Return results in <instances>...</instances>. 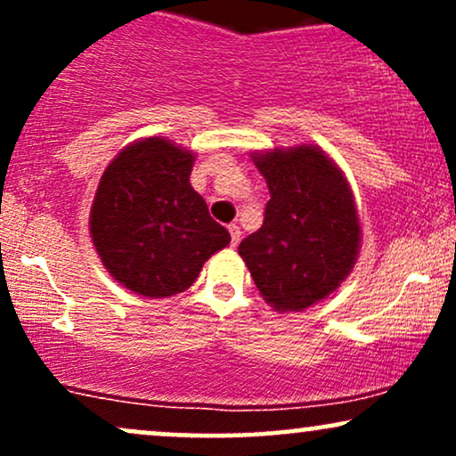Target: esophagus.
I'll return each instance as SVG.
<instances>
[{
  "mask_svg": "<svg viewBox=\"0 0 456 456\" xmlns=\"http://www.w3.org/2000/svg\"><path fill=\"white\" fill-rule=\"evenodd\" d=\"M229 233H232V246H238V242H240V227L238 224H229Z\"/></svg>",
  "mask_w": 456,
  "mask_h": 456,
  "instance_id": "obj_1",
  "label": "esophagus"
}]
</instances>
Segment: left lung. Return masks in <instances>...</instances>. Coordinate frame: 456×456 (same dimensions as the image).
Masks as SVG:
<instances>
[{"mask_svg": "<svg viewBox=\"0 0 456 456\" xmlns=\"http://www.w3.org/2000/svg\"><path fill=\"white\" fill-rule=\"evenodd\" d=\"M270 201L261 229L238 246L259 294L276 311H305L347 279L360 221L343 171L317 145L255 151Z\"/></svg>", "mask_w": 456, "mask_h": 456, "instance_id": "8db88e82", "label": "left lung"}]
</instances>
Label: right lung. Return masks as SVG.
Returning a JSON list of instances; mask_svg holds the SVG:
<instances>
[{
    "label": "right lung",
    "mask_w": 456,
    "mask_h": 456,
    "mask_svg": "<svg viewBox=\"0 0 456 456\" xmlns=\"http://www.w3.org/2000/svg\"><path fill=\"white\" fill-rule=\"evenodd\" d=\"M192 162L191 150L148 137L119 151L101 177L90 212L92 242L109 274L134 294H180L232 242L191 186Z\"/></svg>",
    "instance_id": "1"
}]
</instances>
